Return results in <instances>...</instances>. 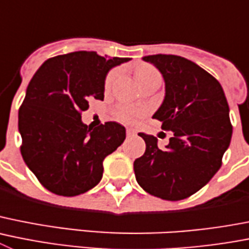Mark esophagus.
Returning a JSON list of instances; mask_svg holds the SVG:
<instances>
[{
  "instance_id": "1",
  "label": "esophagus",
  "mask_w": 249,
  "mask_h": 249,
  "mask_svg": "<svg viewBox=\"0 0 249 249\" xmlns=\"http://www.w3.org/2000/svg\"><path fill=\"white\" fill-rule=\"evenodd\" d=\"M126 133L128 137H133V136H136L137 132H136V129H133V128H127Z\"/></svg>"
}]
</instances>
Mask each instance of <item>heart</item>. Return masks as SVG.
<instances>
[{
	"mask_svg": "<svg viewBox=\"0 0 249 249\" xmlns=\"http://www.w3.org/2000/svg\"><path fill=\"white\" fill-rule=\"evenodd\" d=\"M154 75H159L154 68L149 67V65H141L137 68L136 76L141 84L145 81L149 77L154 76ZM118 76V70H111L107 74L106 79H105V89L109 90L115 84L116 79ZM148 109L143 106H134V105H120L116 107L115 116L118 120L123 121V122H134L138 118H142L147 115Z\"/></svg>",
	"mask_w": 249,
	"mask_h": 249,
	"instance_id": "obj_1",
	"label": "heart"
}]
</instances>
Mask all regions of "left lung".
<instances>
[{
    "label": "left lung",
    "mask_w": 249,
    "mask_h": 249,
    "mask_svg": "<svg viewBox=\"0 0 249 249\" xmlns=\"http://www.w3.org/2000/svg\"><path fill=\"white\" fill-rule=\"evenodd\" d=\"M165 80V99L153 118L172 131L169 144L138 133L145 152L134 160V174L148 194L178 201L199 191L222 165L232 137L230 108L222 86L211 74L178 55H148Z\"/></svg>",
    "instance_id": "left-lung-1"
}]
</instances>
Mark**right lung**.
I'll use <instances>...</instances> for the list:
<instances>
[{
  "label": "right lung",
  "mask_w": 249,
  "mask_h": 249,
  "mask_svg": "<svg viewBox=\"0 0 249 249\" xmlns=\"http://www.w3.org/2000/svg\"><path fill=\"white\" fill-rule=\"evenodd\" d=\"M129 58L74 52L43 63L18 111L20 154L50 193L76 196L99 184L102 161L126 138L120 123L97 127L81 122L91 99L104 100L105 77Z\"/></svg>",
  "instance_id": "add662e5"
}]
</instances>
